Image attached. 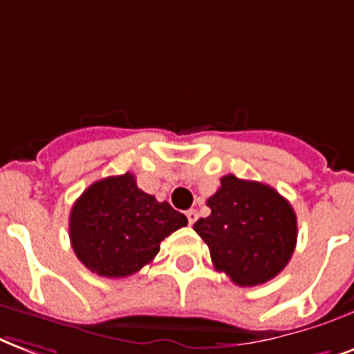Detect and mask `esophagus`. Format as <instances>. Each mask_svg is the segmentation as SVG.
<instances>
[{"mask_svg": "<svg viewBox=\"0 0 354 354\" xmlns=\"http://www.w3.org/2000/svg\"><path fill=\"white\" fill-rule=\"evenodd\" d=\"M186 218H188V223H190V225H194L197 220V212L196 210H188V212H186Z\"/></svg>", "mask_w": 354, "mask_h": 354, "instance_id": "esophagus-1", "label": "esophagus"}]
</instances>
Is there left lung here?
I'll return each instance as SVG.
<instances>
[{"label":"left lung","instance_id":"1","mask_svg":"<svg viewBox=\"0 0 354 354\" xmlns=\"http://www.w3.org/2000/svg\"><path fill=\"white\" fill-rule=\"evenodd\" d=\"M207 205L210 216L194 229L210 249L216 270L238 286H257L286 268L297 242V218L275 188L225 175Z\"/></svg>","mask_w":354,"mask_h":354}]
</instances>
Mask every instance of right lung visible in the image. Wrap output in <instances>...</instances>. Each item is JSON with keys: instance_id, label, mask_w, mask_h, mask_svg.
<instances>
[{"instance_id": "right-lung-1", "label": "right lung", "mask_w": 354, "mask_h": 354, "mask_svg": "<svg viewBox=\"0 0 354 354\" xmlns=\"http://www.w3.org/2000/svg\"><path fill=\"white\" fill-rule=\"evenodd\" d=\"M186 223L185 214L140 190L127 171L83 192L70 214V240L92 273L118 279L149 264L164 238Z\"/></svg>"}]
</instances>
